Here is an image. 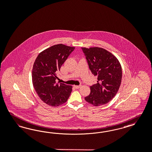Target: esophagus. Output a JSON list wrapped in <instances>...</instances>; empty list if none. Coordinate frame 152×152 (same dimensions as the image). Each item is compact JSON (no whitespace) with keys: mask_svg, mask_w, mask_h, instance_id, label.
<instances>
[{"mask_svg":"<svg viewBox=\"0 0 152 152\" xmlns=\"http://www.w3.org/2000/svg\"><path fill=\"white\" fill-rule=\"evenodd\" d=\"M73 86H74V88H75V89H79L81 86V85H74Z\"/></svg>","mask_w":152,"mask_h":152,"instance_id":"34e87169","label":"esophagus"}]
</instances>
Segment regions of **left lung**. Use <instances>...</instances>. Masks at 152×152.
Listing matches in <instances>:
<instances>
[{"label": "left lung", "instance_id": "left-lung-1", "mask_svg": "<svg viewBox=\"0 0 152 152\" xmlns=\"http://www.w3.org/2000/svg\"><path fill=\"white\" fill-rule=\"evenodd\" d=\"M81 49L90 71L98 76L97 83L90 86V93L85 99L94 106L107 104L120 88L122 74L120 63L114 55L103 48Z\"/></svg>", "mask_w": 152, "mask_h": 152}]
</instances>
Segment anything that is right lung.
Instances as JSON below:
<instances>
[{"mask_svg": "<svg viewBox=\"0 0 152 152\" xmlns=\"http://www.w3.org/2000/svg\"><path fill=\"white\" fill-rule=\"evenodd\" d=\"M75 48L62 44L54 45L40 53L34 62L32 84L40 99L47 104L58 107L69 97L72 86L57 84L56 73Z\"/></svg>", "mask_w": 152, "mask_h": 152, "instance_id": "obj_1", "label": "right lung"}]
</instances>
